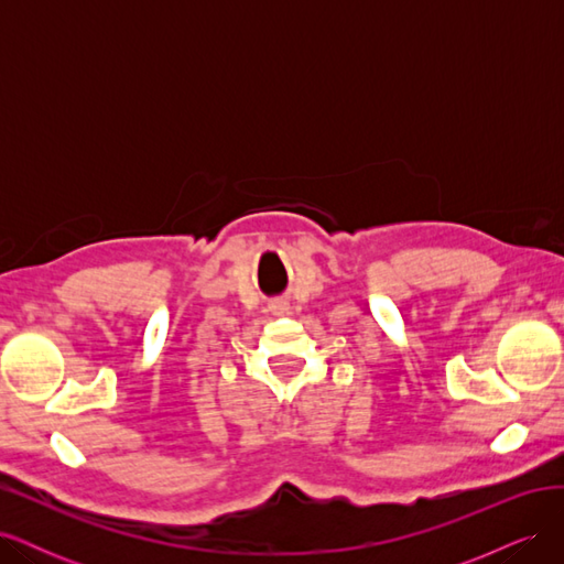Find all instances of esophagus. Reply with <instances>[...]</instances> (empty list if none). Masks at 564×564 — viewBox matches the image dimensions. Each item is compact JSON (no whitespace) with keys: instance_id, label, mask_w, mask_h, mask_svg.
Returning <instances> with one entry per match:
<instances>
[{"instance_id":"esophagus-1","label":"esophagus","mask_w":564,"mask_h":564,"mask_svg":"<svg viewBox=\"0 0 564 564\" xmlns=\"http://www.w3.org/2000/svg\"><path fill=\"white\" fill-rule=\"evenodd\" d=\"M270 311L275 313V315H282V313L286 311V303H272V305H270Z\"/></svg>"}]
</instances>
